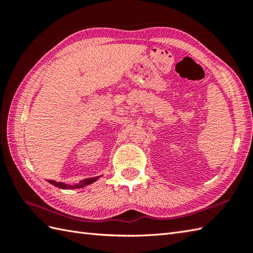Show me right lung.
<instances>
[{
    "instance_id": "1",
    "label": "right lung",
    "mask_w": 253,
    "mask_h": 253,
    "mask_svg": "<svg viewBox=\"0 0 253 253\" xmlns=\"http://www.w3.org/2000/svg\"><path fill=\"white\" fill-rule=\"evenodd\" d=\"M99 177H95V178H89V179H84L83 181H80V184L78 185H75V186H72V185H66V184H63V182H57L55 180H49L50 184L54 185L55 187H58V188H62V189H76V188H83L84 186H87L89 184H91V182L95 181L96 179H98Z\"/></svg>"
}]
</instances>
